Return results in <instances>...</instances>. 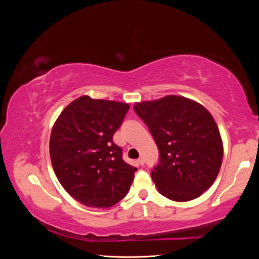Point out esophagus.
Masks as SVG:
<instances>
[{
  "instance_id": "esophagus-1",
  "label": "esophagus",
  "mask_w": 259,
  "mask_h": 259,
  "mask_svg": "<svg viewBox=\"0 0 259 259\" xmlns=\"http://www.w3.org/2000/svg\"><path fill=\"white\" fill-rule=\"evenodd\" d=\"M139 164H140V165H144V164H145V159L143 158V156H142V158H139L138 159V161H137Z\"/></svg>"
}]
</instances>
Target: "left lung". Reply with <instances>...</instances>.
I'll use <instances>...</instances> for the list:
<instances>
[{
  "instance_id": "obj_1",
  "label": "left lung",
  "mask_w": 259,
  "mask_h": 259,
  "mask_svg": "<svg viewBox=\"0 0 259 259\" xmlns=\"http://www.w3.org/2000/svg\"><path fill=\"white\" fill-rule=\"evenodd\" d=\"M134 111L159 149L151 177L161 194L190 201L213 185L223 162V143L213 116L200 104L169 95L144 101Z\"/></svg>"
}]
</instances>
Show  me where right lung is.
Segmentation results:
<instances>
[{
	"mask_svg": "<svg viewBox=\"0 0 259 259\" xmlns=\"http://www.w3.org/2000/svg\"><path fill=\"white\" fill-rule=\"evenodd\" d=\"M130 109L127 104L82 96L55 122L50 153L55 174L82 204L110 207L127 194L136 167L122 158L112 140Z\"/></svg>",
	"mask_w": 259,
	"mask_h": 259,
	"instance_id": "add662e5",
	"label": "right lung"
}]
</instances>
